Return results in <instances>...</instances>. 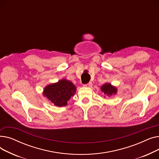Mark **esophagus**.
Wrapping results in <instances>:
<instances>
[{
    "instance_id": "1",
    "label": "esophagus",
    "mask_w": 159,
    "mask_h": 159,
    "mask_svg": "<svg viewBox=\"0 0 159 159\" xmlns=\"http://www.w3.org/2000/svg\"><path fill=\"white\" fill-rule=\"evenodd\" d=\"M85 87H87V88H91L92 87V86H93V84H92V83L91 82H89V83H88V84H85V85H84Z\"/></svg>"
}]
</instances>
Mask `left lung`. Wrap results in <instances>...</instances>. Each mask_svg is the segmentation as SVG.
<instances>
[{"label": "left lung", "mask_w": 159, "mask_h": 159, "mask_svg": "<svg viewBox=\"0 0 159 159\" xmlns=\"http://www.w3.org/2000/svg\"><path fill=\"white\" fill-rule=\"evenodd\" d=\"M101 90L104 93L106 96L111 97L116 94L117 93V88L115 86L111 85V83H105L101 87Z\"/></svg>", "instance_id": "left-lung-1"}]
</instances>
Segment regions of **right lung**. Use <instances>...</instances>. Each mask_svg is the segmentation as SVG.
Instances as JSON below:
<instances>
[{"mask_svg":"<svg viewBox=\"0 0 159 159\" xmlns=\"http://www.w3.org/2000/svg\"><path fill=\"white\" fill-rule=\"evenodd\" d=\"M76 86L65 79L46 86L43 94L55 106L62 107L68 105L71 97L76 93Z\"/></svg>","mask_w":159,"mask_h":159,"instance_id":"add662e5","label":"right lung"}]
</instances>
